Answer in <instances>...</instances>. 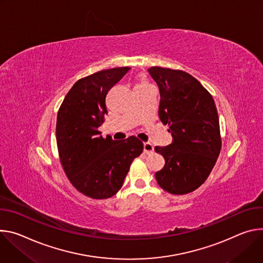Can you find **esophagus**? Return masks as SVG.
<instances>
[{
    "mask_svg": "<svg viewBox=\"0 0 263 263\" xmlns=\"http://www.w3.org/2000/svg\"><path fill=\"white\" fill-rule=\"evenodd\" d=\"M144 153L145 154H151L154 152V145L149 142H144Z\"/></svg>",
    "mask_w": 263,
    "mask_h": 263,
    "instance_id": "1",
    "label": "esophagus"
}]
</instances>
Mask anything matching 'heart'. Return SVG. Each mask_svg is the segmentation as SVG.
<instances>
[{"instance_id": "1", "label": "heart", "mask_w": 263, "mask_h": 263, "mask_svg": "<svg viewBox=\"0 0 263 263\" xmlns=\"http://www.w3.org/2000/svg\"><path fill=\"white\" fill-rule=\"evenodd\" d=\"M147 86H151L149 83L146 80H145V78L141 77L138 84L136 85V89H143V87H147Z\"/></svg>"}]
</instances>
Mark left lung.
Instances as JSON below:
<instances>
[{
    "label": "left lung",
    "mask_w": 263,
    "mask_h": 263,
    "mask_svg": "<svg viewBox=\"0 0 263 263\" xmlns=\"http://www.w3.org/2000/svg\"><path fill=\"white\" fill-rule=\"evenodd\" d=\"M148 73L159 86V117L172 136L171 144L155 147L165 159L156 179L165 191L186 194L207 180L219 156L217 109L211 94L190 74L161 67Z\"/></svg>",
    "instance_id": "obj_1"
}]
</instances>
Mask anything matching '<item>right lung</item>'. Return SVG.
<instances>
[{"label": "right lung", "instance_id": "add662e5", "mask_svg": "<svg viewBox=\"0 0 263 263\" xmlns=\"http://www.w3.org/2000/svg\"><path fill=\"white\" fill-rule=\"evenodd\" d=\"M128 70L114 68L79 79L57 114L56 141L63 168L78 191L95 199L118 192L132 162L143 152V143L134 136L117 141L103 138L98 129L107 114V93Z\"/></svg>", "mask_w": 263, "mask_h": 263}]
</instances>
